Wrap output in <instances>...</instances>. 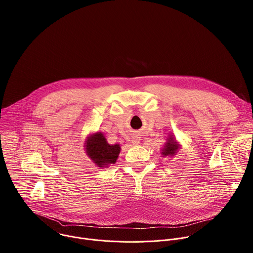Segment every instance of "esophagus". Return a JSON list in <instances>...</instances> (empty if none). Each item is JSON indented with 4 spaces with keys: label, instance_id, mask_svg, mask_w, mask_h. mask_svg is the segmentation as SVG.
<instances>
[{
    "label": "esophagus",
    "instance_id": "esophagus-1",
    "mask_svg": "<svg viewBox=\"0 0 253 253\" xmlns=\"http://www.w3.org/2000/svg\"><path fill=\"white\" fill-rule=\"evenodd\" d=\"M139 142H140V138L139 137H133V139H132V144H134V145H137V144H139Z\"/></svg>",
    "mask_w": 253,
    "mask_h": 253
}]
</instances>
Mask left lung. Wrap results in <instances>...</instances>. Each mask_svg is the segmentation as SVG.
<instances>
[{"instance_id": "left-lung-1", "label": "left lung", "mask_w": 253, "mask_h": 253, "mask_svg": "<svg viewBox=\"0 0 253 253\" xmlns=\"http://www.w3.org/2000/svg\"><path fill=\"white\" fill-rule=\"evenodd\" d=\"M180 144L177 142L174 135H168L166 142L161 149V155L163 157H173L180 149Z\"/></svg>"}]
</instances>
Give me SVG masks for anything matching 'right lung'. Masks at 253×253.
I'll use <instances>...</instances> for the list:
<instances>
[{
	"mask_svg": "<svg viewBox=\"0 0 253 253\" xmlns=\"http://www.w3.org/2000/svg\"><path fill=\"white\" fill-rule=\"evenodd\" d=\"M84 147L87 156L100 168L109 167L111 164H115L121 151L119 144L111 145L107 142L104 134L101 132L89 135L85 141Z\"/></svg>",
	"mask_w": 253,
	"mask_h": 253,
	"instance_id": "add662e5",
	"label": "right lung"
}]
</instances>
